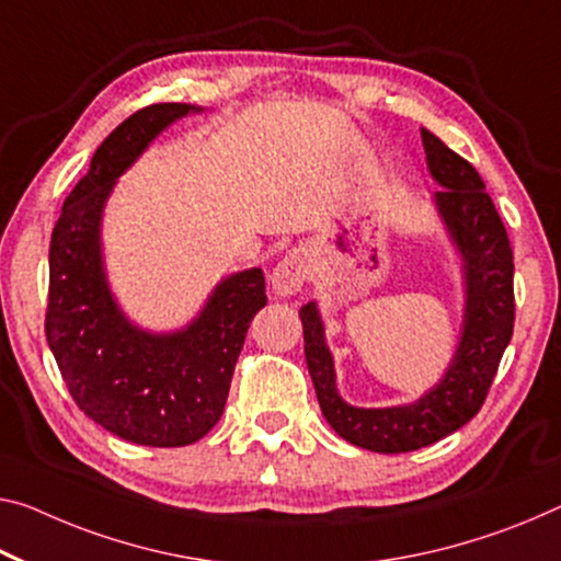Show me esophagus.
Listing matches in <instances>:
<instances>
[{"mask_svg": "<svg viewBox=\"0 0 561 561\" xmlns=\"http://www.w3.org/2000/svg\"><path fill=\"white\" fill-rule=\"evenodd\" d=\"M310 273V257L304 251V248H293L286 255L280 257V263L273 268L271 275V286L275 290V296L280 298H290L306 286Z\"/></svg>", "mask_w": 561, "mask_h": 561, "instance_id": "esophagus-1", "label": "esophagus"}]
</instances>
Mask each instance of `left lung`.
<instances>
[{
    "instance_id": "8db88e82",
    "label": "left lung",
    "mask_w": 561,
    "mask_h": 561,
    "mask_svg": "<svg viewBox=\"0 0 561 561\" xmlns=\"http://www.w3.org/2000/svg\"><path fill=\"white\" fill-rule=\"evenodd\" d=\"M421 140L431 178L442 187L434 193V208L461 257L463 273L459 346L442 381L403 407H351L335 389L333 353L325 346L318 304L310 300L298 313L308 374L325 421L341 438L376 454L424 449L477 416L514 333V255L484 180L434 133L421 130Z\"/></svg>"
}]
</instances>
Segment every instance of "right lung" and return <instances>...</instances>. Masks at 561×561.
<instances>
[{"label": "right lung", "instance_id": "add662e5", "mask_svg": "<svg viewBox=\"0 0 561 561\" xmlns=\"http://www.w3.org/2000/svg\"><path fill=\"white\" fill-rule=\"evenodd\" d=\"M203 112L183 102L137 110L112 130L67 195L49 243L47 343L72 399L125 442L187 446L218 424L265 278L248 268L222 278L185 329L135 325L112 296L102 257V213L117 178L175 119Z\"/></svg>", "mask_w": 561, "mask_h": 561}]
</instances>
